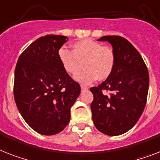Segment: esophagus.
Masks as SVG:
<instances>
[{"mask_svg":"<svg viewBox=\"0 0 160 160\" xmlns=\"http://www.w3.org/2000/svg\"><path fill=\"white\" fill-rule=\"evenodd\" d=\"M81 90L82 92H83V91H87V90H88V88L87 87V86H81Z\"/></svg>","mask_w":160,"mask_h":160,"instance_id":"1","label":"esophagus"}]
</instances>
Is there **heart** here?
<instances>
[{
    "mask_svg": "<svg viewBox=\"0 0 160 160\" xmlns=\"http://www.w3.org/2000/svg\"><path fill=\"white\" fill-rule=\"evenodd\" d=\"M58 57L63 68L69 74L74 75L84 67V70L74 77L82 84H89L96 79L105 80L110 76L115 65L113 49L102 46L101 42L87 38L74 42L72 51L60 48Z\"/></svg>",
    "mask_w": 160,
    "mask_h": 160,
    "instance_id": "obj_1",
    "label": "heart"
}]
</instances>
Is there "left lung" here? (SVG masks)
Here are the masks:
<instances>
[{
    "label": "left lung",
    "mask_w": 160,
    "mask_h": 160,
    "mask_svg": "<svg viewBox=\"0 0 160 160\" xmlns=\"http://www.w3.org/2000/svg\"><path fill=\"white\" fill-rule=\"evenodd\" d=\"M115 53L113 72L98 87L91 88L92 120L100 132L108 136L122 135L142 116L147 100L149 72L142 55L124 38L105 36ZM109 91V97L102 91Z\"/></svg>",
    "instance_id": "left-lung-1"
}]
</instances>
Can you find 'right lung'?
Wrapping results in <instances>:
<instances>
[{"label": "right lung", "mask_w": 160, "mask_h": 160, "mask_svg": "<svg viewBox=\"0 0 160 160\" xmlns=\"http://www.w3.org/2000/svg\"><path fill=\"white\" fill-rule=\"evenodd\" d=\"M65 36L46 35L21 54L14 71V96L25 122L42 135H55L70 121L80 85L64 70L58 51Z\"/></svg>", "instance_id": "add662e5"}]
</instances>
